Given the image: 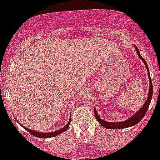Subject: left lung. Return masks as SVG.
<instances>
[{"label": "left lung", "instance_id": "1", "mask_svg": "<svg viewBox=\"0 0 160 160\" xmlns=\"http://www.w3.org/2000/svg\"><path fill=\"white\" fill-rule=\"evenodd\" d=\"M135 49H136L137 53H138V57L140 58L142 60V62H143L145 66H146L147 70H148V77H149V79H150V88H149V94H148V99H147L146 102L144 103V105L142 106V108H141L138 111H137V113L135 114V115H133V116L131 117V118H130L128 120H126V121L120 122H107V121H104V120H102V118H99L98 114H97V111H96L95 108H94V114H95L96 119L98 120V122H99V123L102 126L103 128H107V129H122V128H130V127H132V126L137 124L138 122H140L141 120L142 119V118L144 117V115L146 114V112L148 111V107H149L150 103H151V101H152V94H153V87H152V79H151V77H150L149 68H148V64H147V62H145V60L141 57L138 47H137V46H135Z\"/></svg>", "mask_w": 160, "mask_h": 160}]
</instances>
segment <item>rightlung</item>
<instances>
[{
    "mask_svg": "<svg viewBox=\"0 0 160 160\" xmlns=\"http://www.w3.org/2000/svg\"><path fill=\"white\" fill-rule=\"evenodd\" d=\"M70 121H69V122H68L67 124H66V126H65L64 128H62V129H60L59 131H54V132H48V133H42V132H38V131H31V130L28 129V128H25L24 127V128H25V130L27 131H29V133H30L31 135H33V136L35 137H38V138H50V137H53V136H56V135H59V134H61V133L64 132L65 131H66V130L68 129V128H69V126H70Z\"/></svg>",
    "mask_w": 160,
    "mask_h": 160,
    "instance_id": "1",
    "label": "right lung"
}]
</instances>
